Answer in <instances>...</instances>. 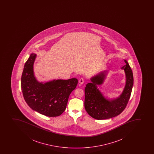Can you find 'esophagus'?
Returning <instances> with one entry per match:
<instances>
[{
    "label": "esophagus",
    "mask_w": 154,
    "mask_h": 154,
    "mask_svg": "<svg viewBox=\"0 0 154 154\" xmlns=\"http://www.w3.org/2000/svg\"><path fill=\"white\" fill-rule=\"evenodd\" d=\"M84 79L83 78H81L80 80H79V83L81 84H82L84 83Z\"/></svg>",
    "instance_id": "esophagus-1"
}]
</instances>
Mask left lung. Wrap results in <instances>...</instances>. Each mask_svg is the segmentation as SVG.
I'll use <instances>...</instances> for the list:
<instances>
[{
    "mask_svg": "<svg viewBox=\"0 0 154 154\" xmlns=\"http://www.w3.org/2000/svg\"><path fill=\"white\" fill-rule=\"evenodd\" d=\"M126 64L121 67L124 69L126 76L125 87L119 97L113 101L105 99L97 88V85L102 84L105 78L104 73H100L91 79L85 88V108L87 113L93 118L104 120L112 118L120 115L126 108L132 91L134 77L130 66L124 60Z\"/></svg>",
    "mask_w": 154,
    "mask_h": 154,
    "instance_id": "left-lung-1",
    "label": "left lung"
}]
</instances>
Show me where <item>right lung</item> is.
I'll list each match as a JSON object with an SVG mask.
<instances>
[{"label":"right lung","instance_id":"right-lung-1","mask_svg":"<svg viewBox=\"0 0 154 154\" xmlns=\"http://www.w3.org/2000/svg\"><path fill=\"white\" fill-rule=\"evenodd\" d=\"M36 54H31L26 62L21 79L23 97L30 108L48 117H57L65 111L71 92L76 88L78 80H57L42 84L34 76Z\"/></svg>","mask_w":154,"mask_h":154}]
</instances>
